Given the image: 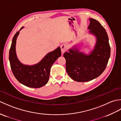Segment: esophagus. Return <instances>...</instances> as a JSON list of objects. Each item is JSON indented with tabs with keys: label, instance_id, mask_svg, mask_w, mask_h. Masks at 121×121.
Masks as SVG:
<instances>
[{
	"label": "esophagus",
	"instance_id": "obj_1",
	"mask_svg": "<svg viewBox=\"0 0 121 121\" xmlns=\"http://www.w3.org/2000/svg\"><path fill=\"white\" fill-rule=\"evenodd\" d=\"M60 47L61 52H62V54H63L66 51V50H67V46L65 44V43H63V44L61 45Z\"/></svg>",
	"mask_w": 121,
	"mask_h": 121
}]
</instances>
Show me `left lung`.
<instances>
[{
    "instance_id": "8db88e82",
    "label": "left lung",
    "mask_w": 121,
    "mask_h": 121,
    "mask_svg": "<svg viewBox=\"0 0 121 121\" xmlns=\"http://www.w3.org/2000/svg\"><path fill=\"white\" fill-rule=\"evenodd\" d=\"M89 21L88 33L96 39L94 49L87 55L75 45L63 54L68 75L78 82L90 81L99 76L106 69L110 56L111 50L106 30L96 20L90 18Z\"/></svg>"
}]
</instances>
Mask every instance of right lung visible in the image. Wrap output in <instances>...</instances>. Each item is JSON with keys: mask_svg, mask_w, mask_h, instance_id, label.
<instances>
[{"mask_svg": "<svg viewBox=\"0 0 121 121\" xmlns=\"http://www.w3.org/2000/svg\"><path fill=\"white\" fill-rule=\"evenodd\" d=\"M21 28L13 37L9 51L10 66L15 78L20 83L31 88H40L48 83L51 66L61 55V48L58 47L55 50L48 53L42 60L34 65H26L18 59L16 53V42Z\"/></svg>", "mask_w": 121, "mask_h": 121, "instance_id": "obj_1", "label": "right lung"}]
</instances>
